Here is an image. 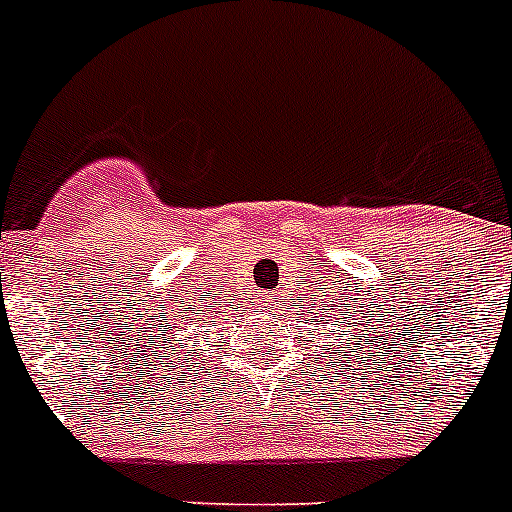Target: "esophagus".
Wrapping results in <instances>:
<instances>
[{
    "mask_svg": "<svg viewBox=\"0 0 512 512\" xmlns=\"http://www.w3.org/2000/svg\"><path fill=\"white\" fill-rule=\"evenodd\" d=\"M278 290H275V293H272V290H267V293H262L260 295V300H262V308L265 310H272L275 308V305H278Z\"/></svg>",
    "mask_w": 512,
    "mask_h": 512,
    "instance_id": "1",
    "label": "esophagus"
}]
</instances>
